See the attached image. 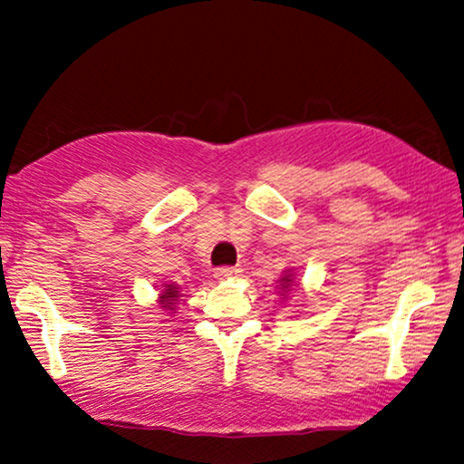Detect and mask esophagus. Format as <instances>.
Instances as JSON below:
<instances>
[{"instance_id":"esophagus-1","label":"esophagus","mask_w":464,"mask_h":464,"mask_svg":"<svg viewBox=\"0 0 464 464\" xmlns=\"http://www.w3.org/2000/svg\"><path fill=\"white\" fill-rule=\"evenodd\" d=\"M241 274V268H235V266H221V268L215 270V278L227 280V278H237Z\"/></svg>"}]
</instances>
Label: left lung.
I'll use <instances>...</instances> for the list:
<instances>
[{
    "mask_svg": "<svg viewBox=\"0 0 464 464\" xmlns=\"http://www.w3.org/2000/svg\"><path fill=\"white\" fill-rule=\"evenodd\" d=\"M293 280H295V276H293V274H290V270H286L285 276L280 278V288H282V293H288L290 286H293Z\"/></svg>",
    "mask_w": 464,
    "mask_h": 464,
    "instance_id": "left-lung-1",
    "label": "left lung"
}]
</instances>
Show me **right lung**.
<instances>
[{
  "mask_svg": "<svg viewBox=\"0 0 464 464\" xmlns=\"http://www.w3.org/2000/svg\"><path fill=\"white\" fill-rule=\"evenodd\" d=\"M178 298H179V286L174 285H163V290L160 295V304L166 311H176V304H178Z\"/></svg>",
  "mask_w": 464,
  "mask_h": 464,
  "instance_id": "right-lung-1",
  "label": "right lung"
}]
</instances>
